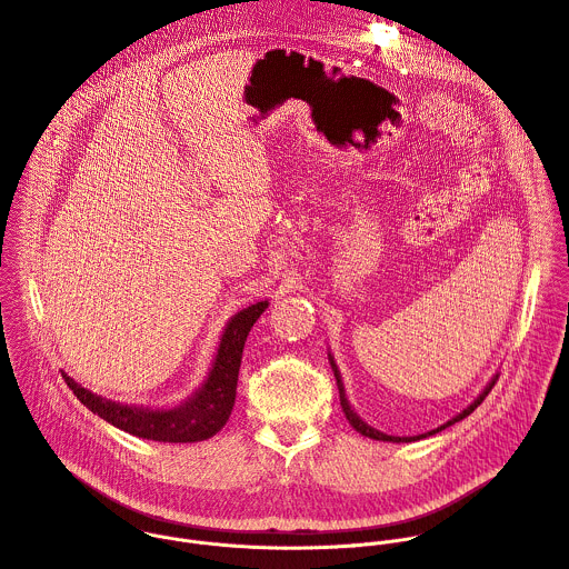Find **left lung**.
Listing matches in <instances>:
<instances>
[{"label":"left lung","instance_id":"8db88e82","mask_svg":"<svg viewBox=\"0 0 569 569\" xmlns=\"http://www.w3.org/2000/svg\"><path fill=\"white\" fill-rule=\"evenodd\" d=\"M331 367H333V373H336V380H338V389H340V405H342V412H345V417H347V421L353 426V430L356 432H360V435H365V437H369V439H376V441H393V443H410V441H417V439H423L426 435H419V437H389V435H382V432H378V430H373L371 426H367L353 410H351V405H349V400H347V396H345V385H342V378H340V371H338V367H336V362H333V358H331ZM496 382H498V376L489 382V387H486L477 398H475V402H470V408H466L461 415H457L452 421H448L446 426H441V428H437V430H432V432H428V435H435V432H439V430H443V428H448V426H452V423H457V421H461V419H466L468 415H472L475 410H477V405H481V400L489 396V391L496 387Z\"/></svg>","mask_w":569,"mask_h":569}]
</instances>
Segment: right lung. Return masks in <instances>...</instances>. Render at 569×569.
Listing matches in <instances>:
<instances>
[{
	"label": "right lung",
	"mask_w": 569,
	"mask_h": 569,
	"mask_svg": "<svg viewBox=\"0 0 569 569\" xmlns=\"http://www.w3.org/2000/svg\"><path fill=\"white\" fill-rule=\"evenodd\" d=\"M268 308V301H257L233 315L222 333L218 356L207 382L176 410H148V408H130V405L106 400L86 387L73 382L69 376H62L73 396L86 405L88 410L99 415L103 421L114 428L167 443H193L213 437L229 419L236 400V382L238 369L242 360V347L254 327V321Z\"/></svg>",
	"instance_id": "obj_1"
}]
</instances>
